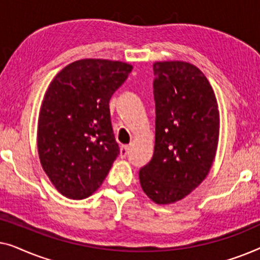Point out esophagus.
<instances>
[{
    "instance_id": "esophagus-1",
    "label": "esophagus",
    "mask_w": 260,
    "mask_h": 260,
    "mask_svg": "<svg viewBox=\"0 0 260 260\" xmlns=\"http://www.w3.org/2000/svg\"><path fill=\"white\" fill-rule=\"evenodd\" d=\"M119 152H120V157H125L127 155V152H129V145H122L119 149Z\"/></svg>"
}]
</instances>
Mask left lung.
Returning a JSON list of instances; mask_svg holds the SVG:
<instances>
[{"label":"left lung","instance_id":"8db88e82","mask_svg":"<svg viewBox=\"0 0 260 260\" xmlns=\"http://www.w3.org/2000/svg\"><path fill=\"white\" fill-rule=\"evenodd\" d=\"M154 76V156L140 170V182L155 204L169 205L186 198L208 175L220 116L211 84L193 63L156 61Z\"/></svg>","mask_w":260,"mask_h":260}]
</instances>
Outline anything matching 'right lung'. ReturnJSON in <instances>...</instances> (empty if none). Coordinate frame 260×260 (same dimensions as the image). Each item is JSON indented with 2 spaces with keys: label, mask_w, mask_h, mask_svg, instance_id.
Here are the masks:
<instances>
[{
  "label": "right lung",
  "mask_w": 260,
  "mask_h": 260,
  "mask_svg": "<svg viewBox=\"0 0 260 260\" xmlns=\"http://www.w3.org/2000/svg\"><path fill=\"white\" fill-rule=\"evenodd\" d=\"M133 70L127 62L81 59L51 81L38 120L42 169L63 197H91L119 154L109 103Z\"/></svg>",
  "instance_id": "obj_1"
}]
</instances>
